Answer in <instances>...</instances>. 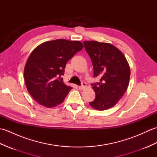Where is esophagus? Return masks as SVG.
<instances>
[{"instance_id":"esophagus-1","label":"esophagus","mask_w":157,"mask_h":157,"mask_svg":"<svg viewBox=\"0 0 157 157\" xmlns=\"http://www.w3.org/2000/svg\"><path fill=\"white\" fill-rule=\"evenodd\" d=\"M86 87V84H85V83H82V85L80 86H79L78 88H79V90H84Z\"/></svg>"}]
</instances>
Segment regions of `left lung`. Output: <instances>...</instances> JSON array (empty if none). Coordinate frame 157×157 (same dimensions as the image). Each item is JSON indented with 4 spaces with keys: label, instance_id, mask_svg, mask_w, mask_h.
Returning <instances> with one entry per match:
<instances>
[{
    "label": "left lung",
    "instance_id": "left-lung-1",
    "mask_svg": "<svg viewBox=\"0 0 157 157\" xmlns=\"http://www.w3.org/2000/svg\"><path fill=\"white\" fill-rule=\"evenodd\" d=\"M84 44L92 60L94 78H101L100 82L92 84L96 98L89 104L98 111L109 109L119 102L128 87L129 63L122 52L110 43L84 41Z\"/></svg>",
    "mask_w": 157,
    "mask_h": 157
}]
</instances>
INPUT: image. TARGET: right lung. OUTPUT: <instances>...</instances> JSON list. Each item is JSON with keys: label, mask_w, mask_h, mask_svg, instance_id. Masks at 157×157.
<instances>
[{"label": "right lung", "mask_w": 157, "mask_h": 157, "mask_svg": "<svg viewBox=\"0 0 157 157\" xmlns=\"http://www.w3.org/2000/svg\"><path fill=\"white\" fill-rule=\"evenodd\" d=\"M83 48L79 41L58 39L42 43L29 55L23 76L28 91L40 105L52 108L63 102L72 88L61 76L67 62Z\"/></svg>", "instance_id": "1"}]
</instances>
